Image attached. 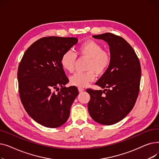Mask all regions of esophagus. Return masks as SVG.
<instances>
[{"label": "esophagus", "instance_id": "esophagus-1", "mask_svg": "<svg viewBox=\"0 0 159 159\" xmlns=\"http://www.w3.org/2000/svg\"><path fill=\"white\" fill-rule=\"evenodd\" d=\"M78 89H79V92H82V91H84V88H79Z\"/></svg>", "mask_w": 159, "mask_h": 159}]
</instances>
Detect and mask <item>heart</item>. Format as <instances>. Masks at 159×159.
I'll return each instance as SVG.
<instances>
[{"instance_id":"b5f03b06","label":"heart","mask_w":159,"mask_h":159,"mask_svg":"<svg viewBox=\"0 0 159 159\" xmlns=\"http://www.w3.org/2000/svg\"><path fill=\"white\" fill-rule=\"evenodd\" d=\"M77 54L88 59L86 72L76 73L70 77V83L79 88L87 86L97 75H103L111 62V56L109 52L103 49L102 46L98 42L89 40L80 44L77 48ZM77 59L75 53L68 50L62 55L61 64L62 68L68 72L73 73Z\"/></svg>"}]
</instances>
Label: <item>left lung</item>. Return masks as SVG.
Returning <instances> with one entry per match:
<instances>
[{
	"label": "left lung",
	"mask_w": 159,
	"mask_h": 159,
	"mask_svg": "<svg viewBox=\"0 0 159 159\" xmlns=\"http://www.w3.org/2000/svg\"><path fill=\"white\" fill-rule=\"evenodd\" d=\"M93 37L109 44L111 62L95 83L106 89H86L90 95L88 111L98 123L112 125L122 120L135 106L140 89V64L134 49L121 37L106 33Z\"/></svg>",
	"instance_id": "obj_1"
}]
</instances>
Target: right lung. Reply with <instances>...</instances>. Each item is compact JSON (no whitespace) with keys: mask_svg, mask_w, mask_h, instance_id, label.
Wrapping results in <instances>:
<instances>
[{"mask_svg":"<svg viewBox=\"0 0 159 159\" xmlns=\"http://www.w3.org/2000/svg\"><path fill=\"white\" fill-rule=\"evenodd\" d=\"M77 42V37H43L27 49L19 65L22 104L31 117L45 127L55 128L64 124L79 95L77 87L64 86L69 79L61 64L63 53Z\"/></svg>","mask_w":159,"mask_h":159,"instance_id":"right-lung-1","label":"right lung"}]
</instances>
